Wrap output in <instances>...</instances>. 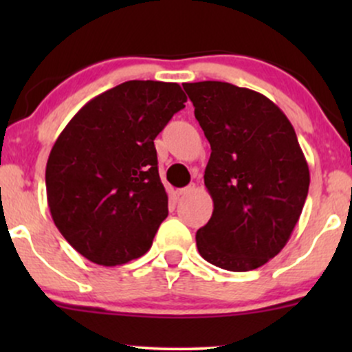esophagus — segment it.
<instances>
[{"instance_id": "esophagus-1", "label": "esophagus", "mask_w": 352, "mask_h": 352, "mask_svg": "<svg viewBox=\"0 0 352 352\" xmlns=\"http://www.w3.org/2000/svg\"><path fill=\"white\" fill-rule=\"evenodd\" d=\"M192 192H195V185H190V187H185V188H180L177 190V195L179 197H185V195H190Z\"/></svg>"}]
</instances>
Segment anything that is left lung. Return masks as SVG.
Instances as JSON below:
<instances>
[{
    "instance_id": "8db88e82",
    "label": "left lung",
    "mask_w": 352,
    "mask_h": 352,
    "mask_svg": "<svg viewBox=\"0 0 352 352\" xmlns=\"http://www.w3.org/2000/svg\"><path fill=\"white\" fill-rule=\"evenodd\" d=\"M212 147V218L197 232L208 263L250 272L285 248L305 207L309 168L285 112L260 92L220 80L184 84Z\"/></svg>"
}]
</instances>
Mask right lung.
<instances>
[{"label":"right lung","instance_id":"1","mask_svg":"<svg viewBox=\"0 0 352 352\" xmlns=\"http://www.w3.org/2000/svg\"><path fill=\"white\" fill-rule=\"evenodd\" d=\"M185 102L177 82L127 80L80 107L52 145L51 217L92 263L124 265L152 246L168 215L153 140Z\"/></svg>","mask_w":352,"mask_h":352}]
</instances>
